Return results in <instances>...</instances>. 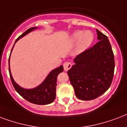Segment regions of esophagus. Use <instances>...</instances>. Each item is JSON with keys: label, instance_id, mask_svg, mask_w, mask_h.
<instances>
[{"label": "esophagus", "instance_id": "34e87169", "mask_svg": "<svg viewBox=\"0 0 127 127\" xmlns=\"http://www.w3.org/2000/svg\"><path fill=\"white\" fill-rule=\"evenodd\" d=\"M63 66H64V69L65 71H67L70 69L71 66H72V64L70 62H65L63 64Z\"/></svg>", "mask_w": 127, "mask_h": 127}]
</instances>
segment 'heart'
<instances>
[{"label": "heart", "instance_id": "1", "mask_svg": "<svg viewBox=\"0 0 127 127\" xmlns=\"http://www.w3.org/2000/svg\"><path fill=\"white\" fill-rule=\"evenodd\" d=\"M73 42H77L76 49L78 51H83L92 44L94 40L93 33L90 31H78L71 36Z\"/></svg>", "mask_w": 127, "mask_h": 127}]
</instances>
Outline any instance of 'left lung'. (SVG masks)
<instances>
[{
  "label": "left lung",
  "instance_id": "obj_1",
  "mask_svg": "<svg viewBox=\"0 0 127 127\" xmlns=\"http://www.w3.org/2000/svg\"><path fill=\"white\" fill-rule=\"evenodd\" d=\"M98 42L76 56L68 70L76 96L93 100L109 89L115 71V58L106 35L96 29Z\"/></svg>",
  "mask_w": 127,
  "mask_h": 127
}]
</instances>
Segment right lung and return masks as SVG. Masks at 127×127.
Masks as SVG:
<instances>
[{"label":"right lung","instance_id":"right-lung-1","mask_svg":"<svg viewBox=\"0 0 127 127\" xmlns=\"http://www.w3.org/2000/svg\"><path fill=\"white\" fill-rule=\"evenodd\" d=\"M37 29L36 27H32L28 29L27 31L22 34L19 37L17 38L14 43H16L21 38L25 35L32 31L34 29ZM13 45V47H14ZM12 47V48H13ZM11 50V52H12ZM10 52V53H11ZM10 57L8 59V65H9V74L10 80L14 87V89L23 98L28 100L29 102L33 103V104H39V105H44V104H50L53 102L56 97V87H57V80L58 75L64 70L63 66H60L59 67L55 68L51 71L45 80L40 84L39 86L32 89H25L18 85L12 78V74L10 70Z\"/></svg>","mask_w":127,"mask_h":127}]
</instances>
